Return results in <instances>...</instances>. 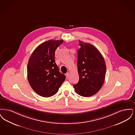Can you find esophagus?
Segmentation results:
<instances>
[{"label":"esophagus","instance_id":"esophagus-1","mask_svg":"<svg viewBox=\"0 0 135 135\" xmlns=\"http://www.w3.org/2000/svg\"><path fill=\"white\" fill-rule=\"evenodd\" d=\"M69 75H70V73L68 72V73H67L66 74H65V76H66V78H68L69 76Z\"/></svg>","mask_w":135,"mask_h":135}]
</instances>
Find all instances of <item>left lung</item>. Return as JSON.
Instances as JSON below:
<instances>
[{
    "label": "left lung",
    "instance_id": "1",
    "mask_svg": "<svg viewBox=\"0 0 135 135\" xmlns=\"http://www.w3.org/2000/svg\"><path fill=\"white\" fill-rule=\"evenodd\" d=\"M78 51V83L73 86L77 94L90 97L97 93L105 80V62L99 51L93 45L79 40Z\"/></svg>",
    "mask_w": 135,
    "mask_h": 135
}]
</instances>
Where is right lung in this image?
<instances>
[{"label":"right lung","instance_id":"obj_1","mask_svg":"<svg viewBox=\"0 0 135 135\" xmlns=\"http://www.w3.org/2000/svg\"><path fill=\"white\" fill-rule=\"evenodd\" d=\"M62 40L46 41L34 50L27 66V76L31 87L36 93L44 97L57 93L65 81V76L59 71L55 62V51Z\"/></svg>","mask_w":135,"mask_h":135}]
</instances>
